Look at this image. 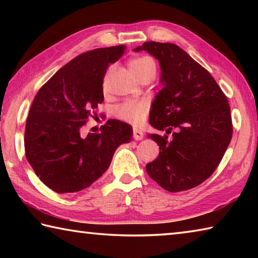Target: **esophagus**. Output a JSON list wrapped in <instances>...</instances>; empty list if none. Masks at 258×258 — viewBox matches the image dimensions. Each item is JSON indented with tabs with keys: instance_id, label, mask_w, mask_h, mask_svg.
<instances>
[{
	"instance_id": "obj_1",
	"label": "esophagus",
	"mask_w": 258,
	"mask_h": 258,
	"mask_svg": "<svg viewBox=\"0 0 258 258\" xmlns=\"http://www.w3.org/2000/svg\"><path fill=\"white\" fill-rule=\"evenodd\" d=\"M143 137H145V135H143L142 131H140L138 128H134L133 130V138L137 140V141H139V140H142Z\"/></svg>"
}]
</instances>
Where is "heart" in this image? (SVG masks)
Instances as JSON below:
<instances>
[{"mask_svg": "<svg viewBox=\"0 0 258 258\" xmlns=\"http://www.w3.org/2000/svg\"><path fill=\"white\" fill-rule=\"evenodd\" d=\"M128 66L134 76L141 81V78L151 71L156 72V64L149 56H137L130 60ZM149 111V103L145 100H130L116 108L115 115L117 118L132 125H141L145 123Z\"/></svg>", "mask_w": 258, "mask_h": 258, "instance_id": "obj_1", "label": "heart"}]
</instances>
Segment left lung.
Instances as JSON below:
<instances>
[{
    "label": "left lung",
    "instance_id": "obj_1",
    "mask_svg": "<svg viewBox=\"0 0 258 258\" xmlns=\"http://www.w3.org/2000/svg\"><path fill=\"white\" fill-rule=\"evenodd\" d=\"M145 50L158 59L163 89L156 95L150 124L167 136L149 134L159 155L146 165L148 175L163 189L180 192L207 180L220 165L232 138L228 98L211 74L173 43L146 42Z\"/></svg>",
    "mask_w": 258,
    "mask_h": 258
}]
</instances>
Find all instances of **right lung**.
I'll list each match as a JSON object with an SVG mask.
<instances>
[{"instance_id":"add662e5","label":"right lung","mask_w":258,"mask_h":258,"mask_svg":"<svg viewBox=\"0 0 258 258\" xmlns=\"http://www.w3.org/2000/svg\"><path fill=\"white\" fill-rule=\"evenodd\" d=\"M125 45L84 52L60 68L35 95L25 128L26 158L40 180L58 194L89 187L107 171L132 126L109 119L99 133L82 128L103 102V77ZM94 118V117H93Z\"/></svg>"}]
</instances>
